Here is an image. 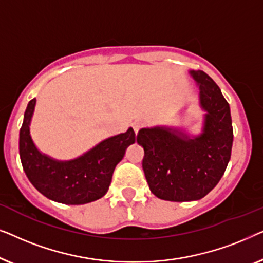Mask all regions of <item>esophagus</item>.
Here are the masks:
<instances>
[{
    "mask_svg": "<svg viewBox=\"0 0 263 263\" xmlns=\"http://www.w3.org/2000/svg\"><path fill=\"white\" fill-rule=\"evenodd\" d=\"M133 128H134V132H135V134H138L140 129L142 128V123H141V122H139V121H135L134 123H133Z\"/></svg>",
    "mask_w": 263,
    "mask_h": 263,
    "instance_id": "obj_1",
    "label": "esophagus"
}]
</instances>
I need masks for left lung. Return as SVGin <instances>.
I'll list each match as a JSON object with an SVG mask.
<instances>
[{
  "mask_svg": "<svg viewBox=\"0 0 263 263\" xmlns=\"http://www.w3.org/2000/svg\"><path fill=\"white\" fill-rule=\"evenodd\" d=\"M206 111L202 133L189 138L176 129L142 128L138 134L142 168L151 192L161 200L184 202L206 196L224 175L231 158L233 129L230 105L213 79L190 70Z\"/></svg>",
  "mask_w": 263,
  "mask_h": 263,
  "instance_id": "left-lung-1",
  "label": "left lung"
}]
</instances>
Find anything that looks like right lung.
I'll use <instances>...</instances> for the list:
<instances>
[{
  "label": "right lung",
  "mask_w": 263,
  "mask_h": 263,
  "mask_svg": "<svg viewBox=\"0 0 263 263\" xmlns=\"http://www.w3.org/2000/svg\"><path fill=\"white\" fill-rule=\"evenodd\" d=\"M35 98L30 100L20 129L19 152L24 171L32 185L48 199L66 204H84L105 195L116 165L135 142V133L111 136L77 159L60 161L43 154L30 135Z\"/></svg>",
  "instance_id": "1"
}]
</instances>
